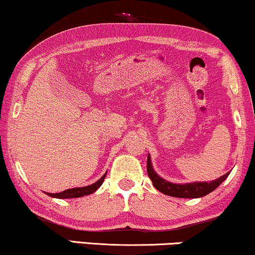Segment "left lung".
<instances>
[{
	"mask_svg": "<svg viewBox=\"0 0 255 255\" xmlns=\"http://www.w3.org/2000/svg\"><path fill=\"white\" fill-rule=\"evenodd\" d=\"M147 174L151 179L153 186L158 189L160 193L168 195L173 197L180 198H197L208 195L211 191H214L226 177L229 176L230 173H226L224 175L218 177L217 180L211 181V182H194L187 184H176L168 182V181L163 180L160 177L158 174L153 169L151 158L147 156Z\"/></svg>",
	"mask_w": 255,
	"mask_h": 255,
	"instance_id": "obj_1",
	"label": "left lung"
}]
</instances>
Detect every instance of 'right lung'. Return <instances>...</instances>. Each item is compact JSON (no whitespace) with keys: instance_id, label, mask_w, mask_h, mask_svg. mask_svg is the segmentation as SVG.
Here are the masks:
<instances>
[{"instance_id":"right-lung-1","label":"right lung","mask_w":255,"mask_h":255,"mask_svg":"<svg viewBox=\"0 0 255 255\" xmlns=\"http://www.w3.org/2000/svg\"><path fill=\"white\" fill-rule=\"evenodd\" d=\"M106 175H107V173L104 174V175L101 177V179L97 181V182L90 184V186L82 187V188H73V189L64 190V191H61V193H58V194L47 193V195H48V196L55 197V198H75V197L86 196V195L95 193V191L99 189V188L101 187V184L103 183L104 179H106Z\"/></svg>"}]
</instances>
